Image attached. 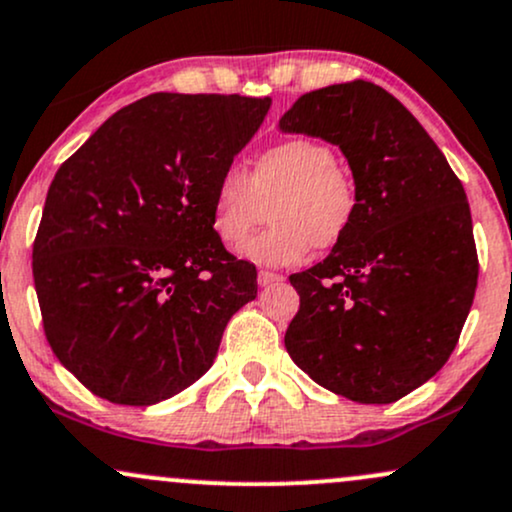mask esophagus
<instances>
[{"instance_id": "34e87169", "label": "esophagus", "mask_w": 512, "mask_h": 512, "mask_svg": "<svg viewBox=\"0 0 512 512\" xmlns=\"http://www.w3.org/2000/svg\"><path fill=\"white\" fill-rule=\"evenodd\" d=\"M279 282H284L282 274L267 272V269H260V272H257V284H260V286H272V284H279Z\"/></svg>"}]
</instances>
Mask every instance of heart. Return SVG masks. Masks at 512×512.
Returning <instances> with one entry per match:
<instances>
[{"label": "heart", "mask_w": 512, "mask_h": 512, "mask_svg": "<svg viewBox=\"0 0 512 512\" xmlns=\"http://www.w3.org/2000/svg\"><path fill=\"white\" fill-rule=\"evenodd\" d=\"M269 206L272 226L243 247L257 265H296L316 250H333L355 226L359 189L352 172L323 140L289 138L262 150L247 172L226 167L213 182L211 228L238 247L260 226Z\"/></svg>", "instance_id": "obj_1"}]
</instances>
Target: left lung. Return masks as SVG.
Masks as SVG:
<instances>
[{"label":"left lung","mask_w":512,"mask_h":512,"mask_svg":"<svg viewBox=\"0 0 512 512\" xmlns=\"http://www.w3.org/2000/svg\"><path fill=\"white\" fill-rule=\"evenodd\" d=\"M279 128L338 145L359 189L347 238L289 277L301 303L286 352L338 396L398 401L445 367L474 301L462 182L411 111L372 82L303 94Z\"/></svg>","instance_id":"1"}]
</instances>
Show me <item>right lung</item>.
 <instances>
[{"instance_id":"right-lung-1","label":"right lung","mask_w":512,"mask_h":512,"mask_svg":"<svg viewBox=\"0 0 512 512\" xmlns=\"http://www.w3.org/2000/svg\"><path fill=\"white\" fill-rule=\"evenodd\" d=\"M269 97L157 92L123 106L50 184L33 240L46 340L94 396L153 406L201 379L255 265L211 228L213 182Z\"/></svg>"}]
</instances>
